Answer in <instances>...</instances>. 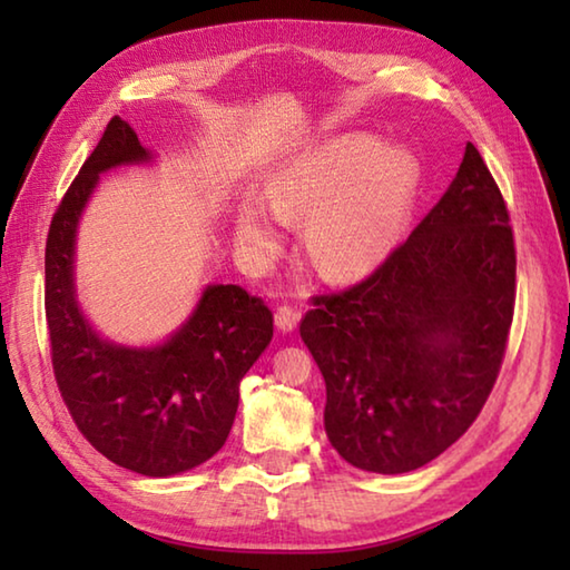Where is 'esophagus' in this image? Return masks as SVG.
Returning a JSON list of instances; mask_svg holds the SVG:
<instances>
[{
	"instance_id": "esophagus-1",
	"label": "esophagus",
	"mask_w": 570,
	"mask_h": 570,
	"mask_svg": "<svg viewBox=\"0 0 570 570\" xmlns=\"http://www.w3.org/2000/svg\"><path fill=\"white\" fill-rule=\"evenodd\" d=\"M298 320H302V314H298L296 308H294V306H288V304L278 306V308H276V314H274V322H276V326H278V330H282V332H292V330H296Z\"/></svg>"
}]
</instances>
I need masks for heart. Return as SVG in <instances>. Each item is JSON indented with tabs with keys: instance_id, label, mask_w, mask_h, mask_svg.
<instances>
[{
	"instance_id": "obj_1",
	"label": "heart",
	"mask_w": 570,
	"mask_h": 570,
	"mask_svg": "<svg viewBox=\"0 0 570 570\" xmlns=\"http://www.w3.org/2000/svg\"><path fill=\"white\" fill-rule=\"evenodd\" d=\"M417 163L382 148L370 135H344L306 153L268 183V206L246 200L236 210V238L246 256L268 264L282 248V218H308L306 248L330 278H350L382 262L407 220Z\"/></svg>"
}]
</instances>
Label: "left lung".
Instances as JSON below:
<instances>
[{"label": "left lung", "instance_id": "left-lung-1", "mask_svg": "<svg viewBox=\"0 0 570 570\" xmlns=\"http://www.w3.org/2000/svg\"><path fill=\"white\" fill-rule=\"evenodd\" d=\"M508 220L468 142L455 180L407 240L360 284L312 296L298 332L326 382V435L350 465L417 470L478 420L513 324Z\"/></svg>", "mask_w": 570, "mask_h": 570}]
</instances>
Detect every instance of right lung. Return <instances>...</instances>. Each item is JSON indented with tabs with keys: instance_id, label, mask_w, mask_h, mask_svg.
<instances>
[{
	"instance_id": "add662e5",
	"label": "right lung",
	"mask_w": 570,
	"mask_h": 570,
	"mask_svg": "<svg viewBox=\"0 0 570 570\" xmlns=\"http://www.w3.org/2000/svg\"><path fill=\"white\" fill-rule=\"evenodd\" d=\"M148 160L118 115L57 206L45 248V316L57 390L90 445L148 478L200 465L224 448L238 384L274 336L264 298L236 284L208 286L188 324L156 350L102 342L75 302V228L100 173Z\"/></svg>"
}]
</instances>
